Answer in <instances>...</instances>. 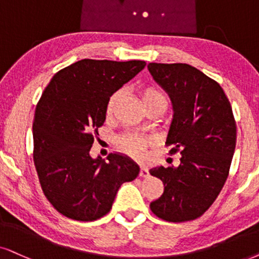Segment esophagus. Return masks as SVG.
<instances>
[{
    "mask_svg": "<svg viewBox=\"0 0 259 259\" xmlns=\"http://www.w3.org/2000/svg\"><path fill=\"white\" fill-rule=\"evenodd\" d=\"M140 176L143 177V178H146V177L149 176L148 168H147L146 166H141V168H140Z\"/></svg>",
    "mask_w": 259,
    "mask_h": 259,
    "instance_id": "1",
    "label": "esophagus"
}]
</instances>
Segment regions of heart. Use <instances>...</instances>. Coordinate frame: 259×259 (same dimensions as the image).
I'll list each match as a JSON object with an SVG mask.
<instances>
[{
    "label": "heart",
    "instance_id": "obj_1",
    "mask_svg": "<svg viewBox=\"0 0 259 259\" xmlns=\"http://www.w3.org/2000/svg\"><path fill=\"white\" fill-rule=\"evenodd\" d=\"M141 100H142L143 105L148 107L153 104L156 103H165L167 104L166 100V96L163 94V92L158 87L148 86L141 90ZM120 98V91L114 92L113 94H111L106 104V114L110 116L112 114L114 107H116L117 103H118ZM152 143V139L148 136L140 135L136 133H126L122 135L117 141V146L122 152L129 154V155L135 156V158H141L145 152V148L148 145Z\"/></svg>",
    "mask_w": 259,
    "mask_h": 259
}]
</instances>
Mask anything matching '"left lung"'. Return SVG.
I'll return each instance as SVG.
<instances>
[{
    "label": "left lung",
    "mask_w": 259,
    "mask_h": 259,
    "mask_svg": "<svg viewBox=\"0 0 259 259\" xmlns=\"http://www.w3.org/2000/svg\"><path fill=\"white\" fill-rule=\"evenodd\" d=\"M148 70L173 104L168 153L182 154L178 167L149 169L165 186L150 210L168 222L195 220L210 208L227 181L237 142L233 111L220 84L192 65L149 63Z\"/></svg>",
    "instance_id": "left-lung-1"
}]
</instances>
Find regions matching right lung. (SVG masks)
<instances>
[{"mask_svg":"<svg viewBox=\"0 0 259 259\" xmlns=\"http://www.w3.org/2000/svg\"><path fill=\"white\" fill-rule=\"evenodd\" d=\"M145 67V61L87 58L57 71L42 92L33 119V161L45 197L65 218H103L119 186L139 176L126 156L109 154L105 162L92 159L90 150L111 94Z\"/></svg>","mask_w":259,"mask_h":259,"instance_id":"obj_1","label":"right lung"}]
</instances>
